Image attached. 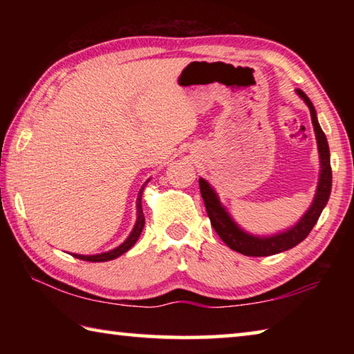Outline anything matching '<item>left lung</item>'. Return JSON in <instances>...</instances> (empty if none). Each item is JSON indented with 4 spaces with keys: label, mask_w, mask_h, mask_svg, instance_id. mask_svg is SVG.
Here are the masks:
<instances>
[{
    "label": "left lung",
    "mask_w": 354,
    "mask_h": 354,
    "mask_svg": "<svg viewBox=\"0 0 354 354\" xmlns=\"http://www.w3.org/2000/svg\"><path fill=\"white\" fill-rule=\"evenodd\" d=\"M297 95L301 98L306 106L309 107L310 118H313V127L317 139V148H319V158H320V176L319 183H317L314 200L310 203V206L306 212L303 214V217L299 218L295 225L287 227L286 231L277 232L272 236H254L250 234L248 231L242 230L239 226L234 218L231 217V214L227 212V209L221 205L217 192L209 184L206 179L200 178V190L201 196L205 200V206L209 218H211V225L214 230L220 236L227 247L231 250L242 253L245 256H272L283 253L286 250H290L297 247L299 242H303L308 234L313 231L314 225L319 220L320 214L325 209L326 203L329 200V194H331V185H333V173H331V164H329V147L326 136L323 133L319 120H317V112L306 93L297 88Z\"/></svg>",
    "instance_id": "8db88e82"
}]
</instances>
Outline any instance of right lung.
<instances>
[{"mask_svg":"<svg viewBox=\"0 0 354 354\" xmlns=\"http://www.w3.org/2000/svg\"><path fill=\"white\" fill-rule=\"evenodd\" d=\"M148 181H149V179H148ZM148 181L142 185L140 190H139V195H137V201H136L137 220H136V225L133 227V231H131L129 236L127 237V241H124L123 243H120L118 247H115L113 250L104 251V253H98V254H73L76 259H82V261H87V262H106V261H112V259H115V257L122 256L123 253H127V251L131 247H133V245L137 242V239L140 237L143 226H145V217H143V211H142V194H143V189H145V185L148 184Z\"/></svg>","mask_w":354,"mask_h":354,"instance_id":"add662e5","label":"right lung"}]
</instances>
